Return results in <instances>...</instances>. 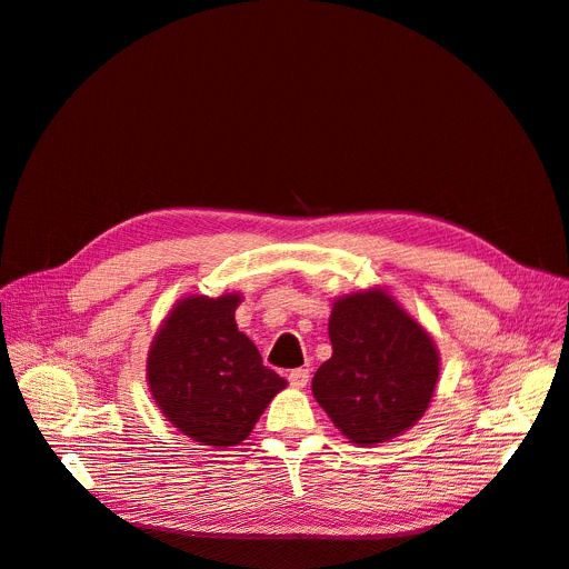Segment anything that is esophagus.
I'll use <instances>...</instances> for the list:
<instances>
[{
  "instance_id": "34e87169",
  "label": "esophagus",
  "mask_w": 569,
  "mask_h": 569,
  "mask_svg": "<svg viewBox=\"0 0 569 569\" xmlns=\"http://www.w3.org/2000/svg\"><path fill=\"white\" fill-rule=\"evenodd\" d=\"M308 380H310V369H293V371H289V385L291 388H306L308 385Z\"/></svg>"
}]
</instances>
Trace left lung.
I'll use <instances>...</instances> for the list:
<instances>
[{"label":"left lung","instance_id":"obj_1","mask_svg":"<svg viewBox=\"0 0 569 569\" xmlns=\"http://www.w3.org/2000/svg\"><path fill=\"white\" fill-rule=\"evenodd\" d=\"M333 355L312 395L352 443H385L413 427L435 397L439 352L385 289L340 297L329 317Z\"/></svg>","mask_w":569,"mask_h":569}]
</instances>
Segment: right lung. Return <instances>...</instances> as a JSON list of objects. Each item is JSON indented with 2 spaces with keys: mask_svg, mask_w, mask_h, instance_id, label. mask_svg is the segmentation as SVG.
I'll return each instance as SVG.
<instances>
[{
  "mask_svg": "<svg viewBox=\"0 0 569 569\" xmlns=\"http://www.w3.org/2000/svg\"><path fill=\"white\" fill-rule=\"evenodd\" d=\"M240 293L181 299L153 336L147 380L161 413L200 446H238L287 380L236 325Z\"/></svg>",
  "mask_w": 569,
  "mask_h": 569,
  "instance_id": "1",
  "label": "right lung"
}]
</instances>
